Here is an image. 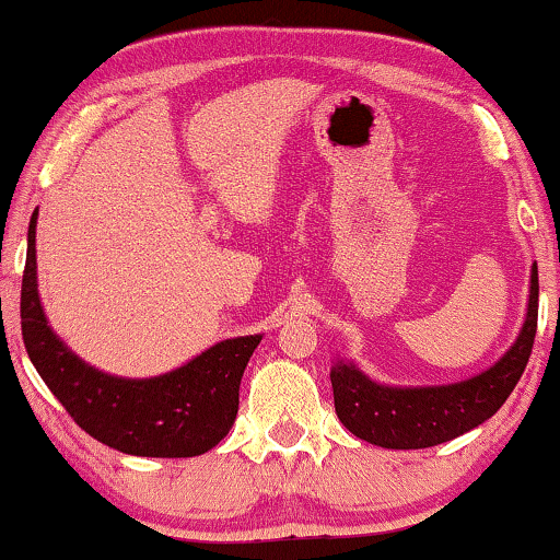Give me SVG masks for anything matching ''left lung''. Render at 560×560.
<instances>
[{
  "label": "left lung",
  "instance_id": "obj_1",
  "mask_svg": "<svg viewBox=\"0 0 560 560\" xmlns=\"http://www.w3.org/2000/svg\"><path fill=\"white\" fill-rule=\"evenodd\" d=\"M538 328V265L530 270L525 323L515 343L482 374L442 386H384L353 363L330 369L336 415L348 432L386 450H424L480 427L505 404L525 366Z\"/></svg>",
  "mask_w": 560,
  "mask_h": 560
}]
</instances>
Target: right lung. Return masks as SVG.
<instances>
[{"mask_svg":"<svg viewBox=\"0 0 560 560\" xmlns=\"http://www.w3.org/2000/svg\"><path fill=\"white\" fill-rule=\"evenodd\" d=\"M37 209L22 275V338L32 366L93 440L136 457H197L220 444L240 409V381L262 336L226 338L153 378L110 376L78 359L47 326L37 293Z\"/></svg>","mask_w":560,"mask_h":560,"instance_id":"1","label":"right lung"}]
</instances>
